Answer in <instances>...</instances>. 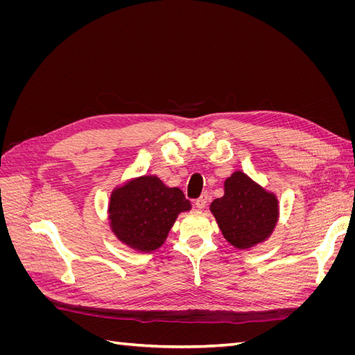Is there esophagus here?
Here are the masks:
<instances>
[{"mask_svg":"<svg viewBox=\"0 0 355 355\" xmlns=\"http://www.w3.org/2000/svg\"><path fill=\"white\" fill-rule=\"evenodd\" d=\"M206 204H207V194H202L200 198L196 200V207H197L198 210L206 207Z\"/></svg>","mask_w":355,"mask_h":355,"instance_id":"34e87169","label":"esophagus"}]
</instances>
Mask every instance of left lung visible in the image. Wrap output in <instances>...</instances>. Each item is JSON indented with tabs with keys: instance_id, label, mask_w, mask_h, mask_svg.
Listing matches in <instances>:
<instances>
[{
	"instance_id": "8db88e82",
	"label": "left lung",
	"mask_w": 355,
	"mask_h": 355,
	"mask_svg": "<svg viewBox=\"0 0 355 355\" xmlns=\"http://www.w3.org/2000/svg\"><path fill=\"white\" fill-rule=\"evenodd\" d=\"M210 211L225 240L237 249H250L274 231L278 201L243 171H235L225 180V194L210 204Z\"/></svg>"
}]
</instances>
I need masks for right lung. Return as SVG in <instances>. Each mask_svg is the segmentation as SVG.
<instances>
[{
    "mask_svg": "<svg viewBox=\"0 0 355 355\" xmlns=\"http://www.w3.org/2000/svg\"><path fill=\"white\" fill-rule=\"evenodd\" d=\"M191 202L179 188H168L157 176H142L115 188L110 201V223L116 239L139 252H154L180 211Z\"/></svg>",
    "mask_w": 355,
    "mask_h": 355,
    "instance_id": "right-lung-1",
    "label": "right lung"
}]
</instances>
